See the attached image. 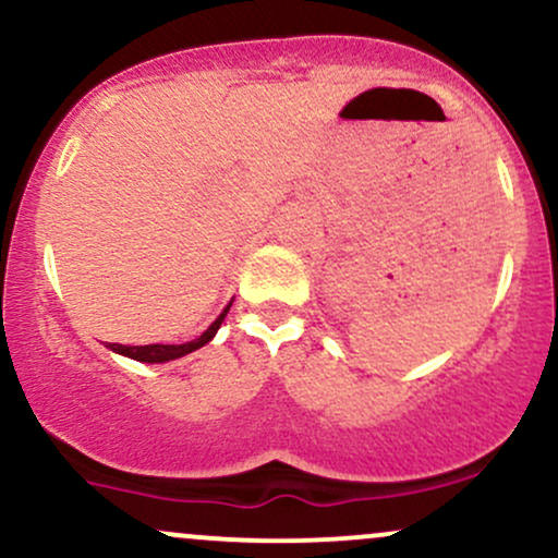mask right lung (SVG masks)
Here are the masks:
<instances>
[{"mask_svg":"<svg viewBox=\"0 0 558 558\" xmlns=\"http://www.w3.org/2000/svg\"><path fill=\"white\" fill-rule=\"evenodd\" d=\"M228 308H231V304H228V306L223 308V314H220V317L215 319L213 325L207 327V330H205L203 335H199L197 340H190V343H181V345H160V343H158V345H122V343H109V348H111V351L126 355V359L143 361V364H163V361L181 359V355L197 351V348H203L205 343H210L213 335L218 332L220 325H223Z\"/></svg>","mask_w":558,"mask_h":558,"instance_id":"obj_1","label":"right lung"}]
</instances>
